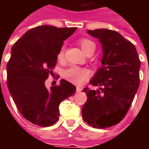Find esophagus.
Returning <instances> with one entry per match:
<instances>
[{
	"label": "esophagus",
	"instance_id": "esophagus-1",
	"mask_svg": "<svg viewBox=\"0 0 149 149\" xmlns=\"http://www.w3.org/2000/svg\"><path fill=\"white\" fill-rule=\"evenodd\" d=\"M76 91H77V93H80L81 91H82V88L80 87V86H77V90Z\"/></svg>",
	"mask_w": 149,
	"mask_h": 149
}]
</instances>
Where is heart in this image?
Segmentation results:
<instances>
[{
	"instance_id": "obj_1",
	"label": "heart",
	"mask_w": 149,
	"mask_h": 149,
	"mask_svg": "<svg viewBox=\"0 0 149 149\" xmlns=\"http://www.w3.org/2000/svg\"><path fill=\"white\" fill-rule=\"evenodd\" d=\"M79 45L81 46V49L84 51L85 54L91 51L92 49L96 48V45L92 40L86 38H82L79 40ZM57 58L59 61H62L64 58V49H60ZM88 77V72L80 67H72L65 72V77L66 80L70 81L71 83L75 84H81L86 81V79Z\"/></svg>"
}]
</instances>
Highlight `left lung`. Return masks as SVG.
Listing matches in <instances>:
<instances>
[{"instance_id": "8db88e82", "label": "left lung", "mask_w": 149, "mask_h": 149, "mask_svg": "<svg viewBox=\"0 0 149 149\" xmlns=\"http://www.w3.org/2000/svg\"><path fill=\"white\" fill-rule=\"evenodd\" d=\"M101 44L102 67L90 83L97 90L84 88L87 100L82 116L95 128H106L120 122L127 114L140 85L141 61L134 45L107 29L88 30Z\"/></svg>"}]
</instances>
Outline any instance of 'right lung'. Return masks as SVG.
Here are the masks:
<instances>
[{
	"label": "right lung",
	"mask_w": 149,
	"mask_h": 149,
	"mask_svg": "<svg viewBox=\"0 0 149 149\" xmlns=\"http://www.w3.org/2000/svg\"><path fill=\"white\" fill-rule=\"evenodd\" d=\"M77 28L40 25L28 30L13 45L7 69V86L21 114L40 127L51 126L58 120L59 105L76 92L65 80L46 88V79L53 74L57 54L64 40Z\"/></svg>",
	"instance_id": "obj_1"
}]
</instances>
